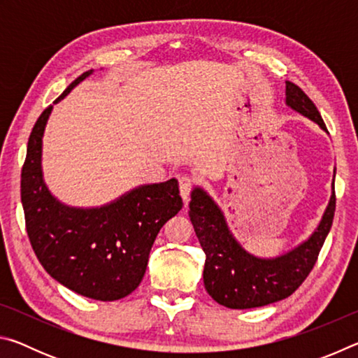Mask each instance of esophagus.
<instances>
[{
    "label": "esophagus",
    "mask_w": 358,
    "mask_h": 358,
    "mask_svg": "<svg viewBox=\"0 0 358 358\" xmlns=\"http://www.w3.org/2000/svg\"><path fill=\"white\" fill-rule=\"evenodd\" d=\"M196 183V180H194L191 175H181L180 177V192H181V197H183V201L187 202V199H189V194L192 191V186Z\"/></svg>",
    "instance_id": "34e87169"
}]
</instances>
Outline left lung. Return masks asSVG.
<instances>
[{
  "label": "left lung",
  "mask_w": 358,
  "mask_h": 358,
  "mask_svg": "<svg viewBox=\"0 0 358 358\" xmlns=\"http://www.w3.org/2000/svg\"><path fill=\"white\" fill-rule=\"evenodd\" d=\"M286 102L327 131L322 117L308 94L292 82H286ZM333 196L322 221L308 241L276 259H259L248 254L229 232L221 210L196 187L191 192L189 217L205 252L203 284L211 299L230 310H250L270 305L292 295L316 265L319 252L330 232L335 216Z\"/></svg>",
  "instance_id": "obj_1"
}]
</instances>
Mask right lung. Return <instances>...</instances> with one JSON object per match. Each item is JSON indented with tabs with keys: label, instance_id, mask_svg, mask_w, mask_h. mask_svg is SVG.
I'll use <instances>...</instances> for the list:
<instances>
[{
	"label": "right lung",
	"instance_id": "add662e5",
	"mask_svg": "<svg viewBox=\"0 0 358 358\" xmlns=\"http://www.w3.org/2000/svg\"><path fill=\"white\" fill-rule=\"evenodd\" d=\"M83 72L55 101L63 99ZM53 106L36 121L22 169V203L29 243L53 280L102 301L120 300L141 284L161 227L183 207L178 181L141 186L117 202L80 210L59 203L42 180V134Z\"/></svg>",
	"mask_w": 358,
	"mask_h": 358
}]
</instances>
